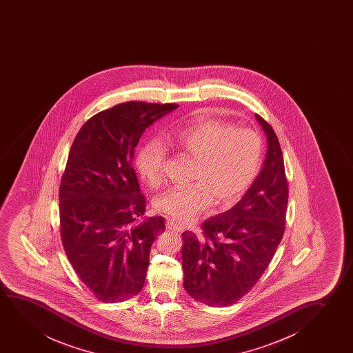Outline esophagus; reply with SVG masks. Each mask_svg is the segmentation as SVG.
<instances>
[{"mask_svg":"<svg viewBox=\"0 0 353 353\" xmlns=\"http://www.w3.org/2000/svg\"><path fill=\"white\" fill-rule=\"evenodd\" d=\"M166 228L171 232H182L183 228L179 225V223L174 222V219H168L166 221Z\"/></svg>","mask_w":353,"mask_h":353,"instance_id":"34e87169","label":"esophagus"}]
</instances>
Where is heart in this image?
I'll return each mask as SVG.
<instances>
[{
    "instance_id": "heart-1",
    "label": "heart",
    "mask_w": 353,
    "mask_h": 353,
    "mask_svg": "<svg viewBox=\"0 0 353 353\" xmlns=\"http://www.w3.org/2000/svg\"><path fill=\"white\" fill-rule=\"evenodd\" d=\"M176 150L195 159L187 187L170 188L155 200V208L179 222H187L214 201H235L251 185L261 158V140L256 131L208 119L185 126L168 139ZM165 145L150 140L136 157V169L150 187L164 181Z\"/></svg>"
}]
</instances>
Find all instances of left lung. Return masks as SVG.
I'll use <instances>...</instances> for the list:
<instances>
[{
	"instance_id": "left-lung-1",
	"label": "left lung",
	"mask_w": 353,
	"mask_h": 353,
	"mask_svg": "<svg viewBox=\"0 0 353 353\" xmlns=\"http://www.w3.org/2000/svg\"><path fill=\"white\" fill-rule=\"evenodd\" d=\"M268 141L261 172L241 200L203 223V240L184 232V290L208 306H228L247 294L270 264L285 232L288 184L280 142L261 116Z\"/></svg>"
}]
</instances>
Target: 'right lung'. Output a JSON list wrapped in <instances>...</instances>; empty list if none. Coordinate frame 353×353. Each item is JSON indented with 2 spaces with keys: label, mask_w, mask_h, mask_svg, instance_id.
I'll list each match as a JSON object with an SVG mask.
<instances>
[{
  "label": "right lung",
  "mask_w": 353,
  "mask_h": 353,
  "mask_svg": "<svg viewBox=\"0 0 353 353\" xmlns=\"http://www.w3.org/2000/svg\"><path fill=\"white\" fill-rule=\"evenodd\" d=\"M177 107L124 102L92 117L71 145L59 192L60 234L78 277L103 303L130 299L145 283L165 223L143 217L132 159L145 129Z\"/></svg>",
  "instance_id": "1"
}]
</instances>
